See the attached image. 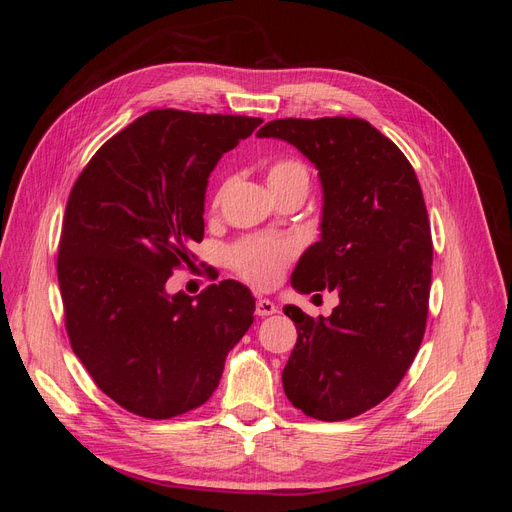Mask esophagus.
<instances>
[{"instance_id":"esophagus-1","label":"esophagus","mask_w":512,"mask_h":512,"mask_svg":"<svg viewBox=\"0 0 512 512\" xmlns=\"http://www.w3.org/2000/svg\"><path fill=\"white\" fill-rule=\"evenodd\" d=\"M277 312V305L273 303V301H269V299H262V297H258V301H256V314L258 316H273Z\"/></svg>"}]
</instances>
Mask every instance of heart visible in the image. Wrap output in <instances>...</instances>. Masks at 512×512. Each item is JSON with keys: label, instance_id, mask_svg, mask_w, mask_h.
<instances>
[{"label": "heart", "instance_id": "heart-1", "mask_svg": "<svg viewBox=\"0 0 512 512\" xmlns=\"http://www.w3.org/2000/svg\"><path fill=\"white\" fill-rule=\"evenodd\" d=\"M267 183L271 192L277 196L292 188H305L309 185V173L303 162L294 158H282L269 164L267 168ZM222 196L215 194L213 205H218ZM299 243L292 237H243L228 247V265L239 273L243 280L256 286H273L280 280L282 273L292 265L297 258Z\"/></svg>", "mask_w": 512, "mask_h": 512}]
</instances>
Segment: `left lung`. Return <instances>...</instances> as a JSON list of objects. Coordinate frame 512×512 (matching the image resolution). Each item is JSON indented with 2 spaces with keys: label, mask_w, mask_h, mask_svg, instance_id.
Instances as JSON below:
<instances>
[{
  "label": "left lung",
  "mask_w": 512,
  "mask_h": 512,
  "mask_svg": "<svg viewBox=\"0 0 512 512\" xmlns=\"http://www.w3.org/2000/svg\"><path fill=\"white\" fill-rule=\"evenodd\" d=\"M258 136L282 138L316 164L322 237L292 286L339 294L329 318L284 307L299 333L284 391L307 416L346 421L397 389L423 342L433 252L421 183L391 138L359 117L273 119Z\"/></svg>",
  "instance_id": "obj_1"
}]
</instances>
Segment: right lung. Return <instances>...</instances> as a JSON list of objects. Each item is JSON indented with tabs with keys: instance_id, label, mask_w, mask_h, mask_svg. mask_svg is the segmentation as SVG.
Wrapping results in <instances>:
<instances>
[{
	"instance_id": "obj_1",
	"label": "right lung",
	"mask_w": 512,
	"mask_h": 512,
	"mask_svg": "<svg viewBox=\"0 0 512 512\" xmlns=\"http://www.w3.org/2000/svg\"><path fill=\"white\" fill-rule=\"evenodd\" d=\"M260 123L156 108L108 138L74 181L57 256L66 331L98 389L132 414L162 421L203 406L252 327L243 284L192 299L166 282L203 241L213 166Z\"/></svg>"
}]
</instances>
